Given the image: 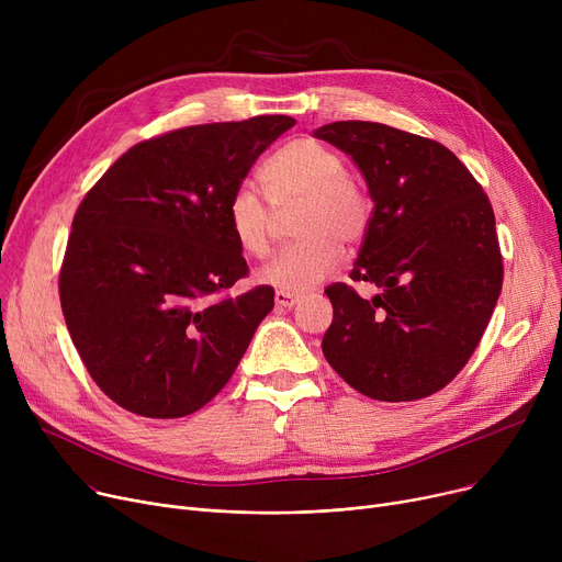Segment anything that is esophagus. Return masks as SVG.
<instances>
[{
	"label": "esophagus",
	"mask_w": 562,
	"mask_h": 562,
	"mask_svg": "<svg viewBox=\"0 0 562 562\" xmlns=\"http://www.w3.org/2000/svg\"><path fill=\"white\" fill-rule=\"evenodd\" d=\"M301 303V296H296V293H284V291H276V305L280 310H291L296 307Z\"/></svg>",
	"instance_id": "34e87169"
}]
</instances>
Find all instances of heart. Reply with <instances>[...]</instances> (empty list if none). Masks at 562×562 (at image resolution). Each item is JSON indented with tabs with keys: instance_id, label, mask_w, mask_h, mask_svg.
<instances>
[{
	"instance_id": "obj_1",
	"label": "heart",
	"mask_w": 562,
	"mask_h": 562,
	"mask_svg": "<svg viewBox=\"0 0 562 562\" xmlns=\"http://www.w3.org/2000/svg\"><path fill=\"white\" fill-rule=\"evenodd\" d=\"M261 182L276 206L305 202L299 244L284 248L257 273L266 286L284 293H305L337 271L344 241L362 236L369 206L348 182V166L335 147L316 138H296L282 145L261 166ZM225 223L234 244L250 257L269 252L271 206L252 187H236L225 206Z\"/></svg>"
}]
</instances>
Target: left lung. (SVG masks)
Instances as JSON below:
<instances>
[{
    "instance_id": "left-lung-1",
    "label": "left lung",
    "mask_w": 562,
    "mask_h": 562,
    "mask_svg": "<svg viewBox=\"0 0 562 562\" xmlns=\"http://www.w3.org/2000/svg\"><path fill=\"white\" fill-rule=\"evenodd\" d=\"M360 168L373 214L352 266L371 301L337 282L323 356L352 390L417 401L447 387L476 350L504 282L494 212L467 166L437 140L341 121L314 130Z\"/></svg>"
}]
</instances>
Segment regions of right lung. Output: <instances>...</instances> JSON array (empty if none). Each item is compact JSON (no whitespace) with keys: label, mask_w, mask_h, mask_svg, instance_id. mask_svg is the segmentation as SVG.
Wrapping results in <instances>:
<instances>
[{"label":"right lung","mask_w":562,"mask_h":562,"mask_svg":"<svg viewBox=\"0 0 562 562\" xmlns=\"http://www.w3.org/2000/svg\"><path fill=\"white\" fill-rule=\"evenodd\" d=\"M289 115L175 130L143 140L86 193L58 293L83 367L121 407L177 419L232 378L276 291L248 276L225 206Z\"/></svg>","instance_id":"right-lung-1"}]
</instances>
